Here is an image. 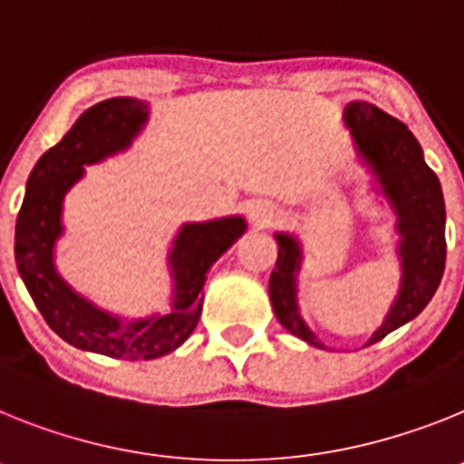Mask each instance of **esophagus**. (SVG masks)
Segmentation results:
<instances>
[{
  "label": "esophagus",
  "mask_w": 464,
  "mask_h": 464,
  "mask_svg": "<svg viewBox=\"0 0 464 464\" xmlns=\"http://www.w3.org/2000/svg\"><path fill=\"white\" fill-rule=\"evenodd\" d=\"M247 217L255 227H271L277 217V208L273 203H268V200H255V203H249Z\"/></svg>",
  "instance_id": "1"
}]
</instances>
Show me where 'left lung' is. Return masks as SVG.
<instances>
[{
    "label": "left lung",
    "instance_id": "8db88e82",
    "mask_svg": "<svg viewBox=\"0 0 464 464\" xmlns=\"http://www.w3.org/2000/svg\"><path fill=\"white\" fill-rule=\"evenodd\" d=\"M345 123L364 160L378 175L382 191L400 215L401 231V292L390 315L369 343H378L397 327L420 313L437 292L446 266V209L441 184L432 168L422 160V151L409 128L369 102H350ZM277 261L268 280V294L282 327L305 343H322L299 317L294 301V273L299 271L301 249L289 236L277 233Z\"/></svg>",
    "mask_w": 464,
    "mask_h": 464
}]
</instances>
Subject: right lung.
I'll return each instance as SVG.
<instances>
[{
  "label": "right lung",
  "mask_w": 464,
  "mask_h": 464,
  "mask_svg": "<svg viewBox=\"0 0 464 464\" xmlns=\"http://www.w3.org/2000/svg\"><path fill=\"white\" fill-rule=\"evenodd\" d=\"M147 121V104L111 98L83 111L72 130L37 160L15 219V264L46 324L74 348L116 360H156L191 336L203 310L205 273L245 233L240 217L187 224L170 255L175 310L163 317L121 324L76 296L53 268V243L63 233L60 208L83 165L128 147Z\"/></svg>",
  "instance_id": "right-lung-1"
}]
</instances>
